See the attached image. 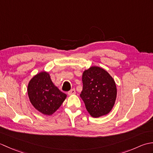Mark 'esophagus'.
Segmentation results:
<instances>
[{
  "mask_svg": "<svg viewBox=\"0 0 153 153\" xmlns=\"http://www.w3.org/2000/svg\"><path fill=\"white\" fill-rule=\"evenodd\" d=\"M76 93V90H75V89H71L70 91L68 92V94L69 95H74V94Z\"/></svg>",
  "mask_w": 153,
  "mask_h": 153,
  "instance_id": "obj_1",
  "label": "esophagus"
}]
</instances>
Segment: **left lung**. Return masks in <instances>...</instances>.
<instances>
[{
    "instance_id": "obj_1",
    "label": "left lung",
    "mask_w": 153,
    "mask_h": 153,
    "mask_svg": "<svg viewBox=\"0 0 153 153\" xmlns=\"http://www.w3.org/2000/svg\"><path fill=\"white\" fill-rule=\"evenodd\" d=\"M82 82L80 97L89 114L99 118L111 111L117 95L116 83L112 76L102 68L92 66L83 71Z\"/></svg>"
}]
</instances>
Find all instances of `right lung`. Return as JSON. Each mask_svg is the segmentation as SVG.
<instances>
[{"mask_svg":"<svg viewBox=\"0 0 153 153\" xmlns=\"http://www.w3.org/2000/svg\"><path fill=\"white\" fill-rule=\"evenodd\" d=\"M27 94L35 108L48 116L59 108L67 96L54 85L49 74L46 71L37 74L30 81Z\"/></svg>","mask_w":153,"mask_h":153,"instance_id":"add662e5","label":"right lung"}]
</instances>
